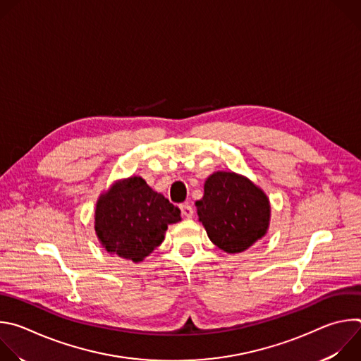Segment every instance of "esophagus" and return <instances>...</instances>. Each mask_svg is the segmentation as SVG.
<instances>
[{
    "label": "esophagus",
    "mask_w": 361,
    "mask_h": 361,
    "mask_svg": "<svg viewBox=\"0 0 361 361\" xmlns=\"http://www.w3.org/2000/svg\"><path fill=\"white\" fill-rule=\"evenodd\" d=\"M180 210H181L183 217H185V219H191L194 216V209H192V205L190 202L181 204L180 205Z\"/></svg>",
    "instance_id": "1"
}]
</instances>
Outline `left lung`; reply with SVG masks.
Here are the masks:
<instances>
[{
  "label": "left lung",
  "instance_id": "obj_1",
  "mask_svg": "<svg viewBox=\"0 0 361 361\" xmlns=\"http://www.w3.org/2000/svg\"><path fill=\"white\" fill-rule=\"evenodd\" d=\"M198 220L209 238L223 251L235 254L266 235L270 201L247 177L217 171L204 183V195L195 201Z\"/></svg>",
  "mask_w": 361,
  "mask_h": 361
}]
</instances>
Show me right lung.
Wrapping results in <instances>:
<instances>
[{
    "label": "right lung",
    "instance_id": "1",
    "mask_svg": "<svg viewBox=\"0 0 361 361\" xmlns=\"http://www.w3.org/2000/svg\"><path fill=\"white\" fill-rule=\"evenodd\" d=\"M94 217L101 245L134 263L163 243L169 224L181 220L176 205L141 177L120 180L101 194Z\"/></svg>",
    "mask_w": 361,
    "mask_h": 361
}]
</instances>
